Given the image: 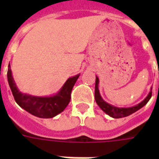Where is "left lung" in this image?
Wrapping results in <instances>:
<instances>
[{
    "label": "left lung",
    "mask_w": 159,
    "mask_h": 159,
    "mask_svg": "<svg viewBox=\"0 0 159 159\" xmlns=\"http://www.w3.org/2000/svg\"><path fill=\"white\" fill-rule=\"evenodd\" d=\"M98 84H99V78H98V77H96V85H95V100H96V102L105 113L107 114L108 116H110L112 118H123V117L130 116L131 114L134 113L137 111H139V109L142 108L143 106H145L152 97V88H151L150 92L148 94V96L146 97L145 99L142 101L140 103H139L138 105L131 106V107H126V108L125 107H117V106L109 104L102 99V96L100 94Z\"/></svg>",
    "instance_id": "1"
}]
</instances>
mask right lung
I'll return each mask as SVG.
<instances>
[{
  "mask_svg": "<svg viewBox=\"0 0 159 159\" xmlns=\"http://www.w3.org/2000/svg\"><path fill=\"white\" fill-rule=\"evenodd\" d=\"M80 74L69 77L57 94L50 97H34L22 93L14 81L9 64L7 79L16 103L27 112L39 118H53L64 111L71 99V92Z\"/></svg>",
  "mask_w": 159,
  "mask_h": 159,
  "instance_id": "add662e5",
  "label": "right lung"
}]
</instances>
